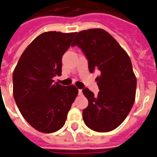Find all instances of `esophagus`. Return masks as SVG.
Here are the masks:
<instances>
[{"mask_svg":"<svg viewBox=\"0 0 157 157\" xmlns=\"http://www.w3.org/2000/svg\"><path fill=\"white\" fill-rule=\"evenodd\" d=\"M78 94L80 96L82 95V90H81V89H79V90H78Z\"/></svg>","mask_w":157,"mask_h":157,"instance_id":"1","label":"esophagus"}]
</instances>
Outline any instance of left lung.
Segmentation results:
<instances>
[{
  "label": "left lung",
  "mask_w": 157,
  "mask_h": 157,
  "mask_svg": "<svg viewBox=\"0 0 157 157\" xmlns=\"http://www.w3.org/2000/svg\"><path fill=\"white\" fill-rule=\"evenodd\" d=\"M88 60L89 71L98 70L96 78L98 95L82 90L88 100L82 116L86 125L97 132H109L118 127L134 105L136 90L132 63L127 53L109 33L101 29L81 31L72 43Z\"/></svg>",
  "instance_id": "left-lung-1"
}]
</instances>
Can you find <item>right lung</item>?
Listing matches in <instances>:
<instances>
[{
	"label": "right lung",
	"mask_w": 157,
	"mask_h": 157,
	"mask_svg": "<svg viewBox=\"0 0 157 157\" xmlns=\"http://www.w3.org/2000/svg\"><path fill=\"white\" fill-rule=\"evenodd\" d=\"M76 33L46 32L27 47L13 71V96L23 118L43 133L61 128L78 94L74 85L55 83L61 75L62 56Z\"/></svg>",
	"instance_id": "add662e5"
}]
</instances>
